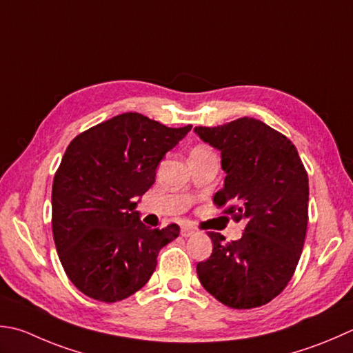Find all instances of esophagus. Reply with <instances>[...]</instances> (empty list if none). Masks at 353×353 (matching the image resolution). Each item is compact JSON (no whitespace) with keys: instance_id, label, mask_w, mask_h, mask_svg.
I'll list each match as a JSON object with an SVG mask.
<instances>
[{"instance_id":"esophagus-1","label":"esophagus","mask_w":353,"mask_h":353,"mask_svg":"<svg viewBox=\"0 0 353 353\" xmlns=\"http://www.w3.org/2000/svg\"><path fill=\"white\" fill-rule=\"evenodd\" d=\"M194 232H196V231L192 230V228H190V226H183L182 231H181V234H182L183 237H191Z\"/></svg>"}]
</instances>
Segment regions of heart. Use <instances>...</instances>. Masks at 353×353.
Here are the masks:
<instances>
[{
  "label": "heart",
  "mask_w": 353,
  "mask_h": 353,
  "mask_svg": "<svg viewBox=\"0 0 353 353\" xmlns=\"http://www.w3.org/2000/svg\"><path fill=\"white\" fill-rule=\"evenodd\" d=\"M196 150H205V148H196Z\"/></svg>",
  "instance_id": "1"
}]
</instances>
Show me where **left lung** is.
I'll return each mask as SVG.
<instances>
[{
    "mask_svg": "<svg viewBox=\"0 0 353 353\" xmlns=\"http://www.w3.org/2000/svg\"><path fill=\"white\" fill-rule=\"evenodd\" d=\"M194 131L222 154L226 177L214 203L228 205L225 212L246 223L241 239L230 243L208 232L212 254L197 263L199 280L225 306H263L299 265L307 230V172L295 145L254 117Z\"/></svg>",
    "mask_w": 353,
    "mask_h": 353,
    "instance_id": "1",
    "label": "left lung"
}]
</instances>
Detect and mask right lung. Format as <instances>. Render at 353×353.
Returning <instances> with one entry per match:
<instances>
[{
    "label": "right lung",
    "mask_w": 353,
    "mask_h": 353,
    "mask_svg": "<svg viewBox=\"0 0 353 353\" xmlns=\"http://www.w3.org/2000/svg\"><path fill=\"white\" fill-rule=\"evenodd\" d=\"M192 125L170 128L141 113H122L76 136L52 188V230L62 268L93 300L133 295L153 275L176 223L151 230L136 211L165 154Z\"/></svg>",
    "instance_id": "obj_1"
}]
</instances>
